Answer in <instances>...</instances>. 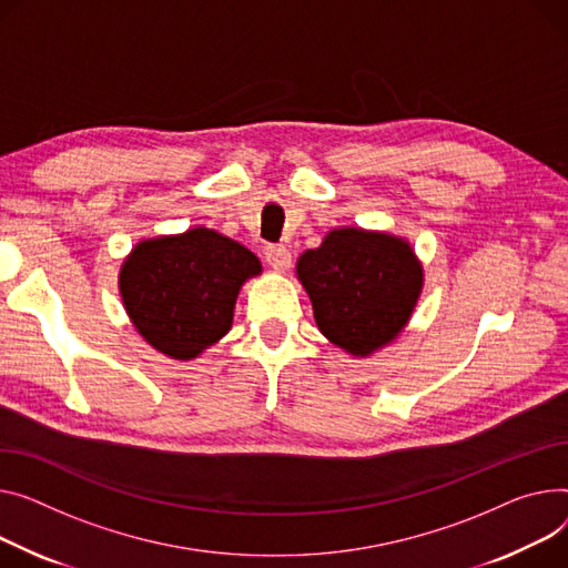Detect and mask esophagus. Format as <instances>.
<instances>
[{"mask_svg": "<svg viewBox=\"0 0 568 568\" xmlns=\"http://www.w3.org/2000/svg\"><path fill=\"white\" fill-rule=\"evenodd\" d=\"M264 257H267V264L276 272H285L292 264V255L285 246H267L264 248Z\"/></svg>", "mask_w": 568, "mask_h": 568, "instance_id": "1", "label": "esophagus"}]
</instances>
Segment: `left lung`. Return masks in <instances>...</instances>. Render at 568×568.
I'll return each instance as SVG.
<instances>
[{
	"label": "left lung",
	"mask_w": 568,
	"mask_h": 568,
	"mask_svg": "<svg viewBox=\"0 0 568 568\" xmlns=\"http://www.w3.org/2000/svg\"><path fill=\"white\" fill-rule=\"evenodd\" d=\"M320 331L352 356H369L402 333L423 292L410 244L388 233L331 231L296 262Z\"/></svg>",
	"instance_id": "8db88e82"
}]
</instances>
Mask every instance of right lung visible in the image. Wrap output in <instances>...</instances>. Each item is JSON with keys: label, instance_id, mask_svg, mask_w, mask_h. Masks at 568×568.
Segmentation results:
<instances>
[{"label": "right lung", "instance_id": "add662e5", "mask_svg": "<svg viewBox=\"0 0 568 568\" xmlns=\"http://www.w3.org/2000/svg\"><path fill=\"white\" fill-rule=\"evenodd\" d=\"M260 272L246 246L199 225L139 242L123 262L119 287L145 343L192 361L231 331L237 294Z\"/></svg>", "mask_w": 568, "mask_h": 568}]
</instances>
